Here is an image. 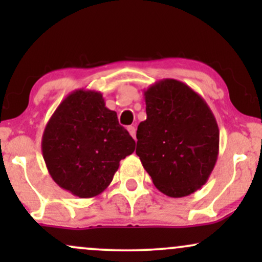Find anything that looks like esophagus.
Wrapping results in <instances>:
<instances>
[{"label":"esophagus","mask_w":262,"mask_h":262,"mask_svg":"<svg viewBox=\"0 0 262 262\" xmlns=\"http://www.w3.org/2000/svg\"><path fill=\"white\" fill-rule=\"evenodd\" d=\"M128 132H129V134H130L132 137H133V139H135V133H137V128H135L134 125H129Z\"/></svg>","instance_id":"obj_1"}]
</instances>
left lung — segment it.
Masks as SVG:
<instances>
[{
  "mask_svg": "<svg viewBox=\"0 0 262 262\" xmlns=\"http://www.w3.org/2000/svg\"><path fill=\"white\" fill-rule=\"evenodd\" d=\"M146 119L137 155L159 191L179 198L207 182L219 152V129L206 101L186 83L158 81L144 91Z\"/></svg>",
  "mask_w": 262,
  "mask_h": 262,
  "instance_id": "left-lung-1",
  "label": "left lung"
}]
</instances>
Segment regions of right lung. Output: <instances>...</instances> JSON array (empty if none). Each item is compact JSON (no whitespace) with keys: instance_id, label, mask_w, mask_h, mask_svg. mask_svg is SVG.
I'll list each match as a JSON object with an SVG mask.
<instances>
[{"instance_id":"1","label":"right lung","mask_w":262,"mask_h":262,"mask_svg":"<svg viewBox=\"0 0 262 262\" xmlns=\"http://www.w3.org/2000/svg\"><path fill=\"white\" fill-rule=\"evenodd\" d=\"M135 141L108 110L102 93L71 92L47 123L41 152L59 187L80 198L102 193L112 182L119 161L130 155Z\"/></svg>"}]
</instances>
